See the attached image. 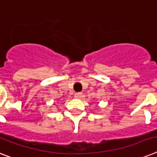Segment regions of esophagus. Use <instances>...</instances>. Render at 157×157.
<instances>
[{"mask_svg": "<svg viewBox=\"0 0 157 157\" xmlns=\"http://www.w3.org/2000/svg\"><path fill=\"white\" fill-rule=\"evenodd\" d=\"M82 93L81 92H77V93H76L75 94V98H81V96H82Z\"/></svg>", "mask_w": 157, "mask_h": 157, "instance_id": "34e87169", "label": "esophagus"}]
</instances>
